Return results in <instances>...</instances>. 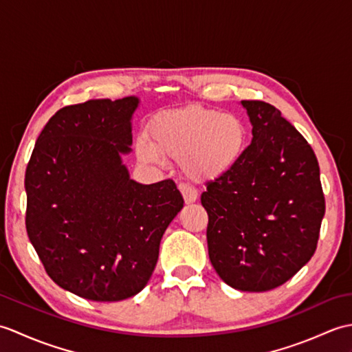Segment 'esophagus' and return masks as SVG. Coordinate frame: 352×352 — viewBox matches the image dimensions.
Returning <instances> with one entry per match:
<instances>
[{
    "label": "esophagus",
    "instance_id": "1",
    "mask_svg": "<svg viewBox=\"0 0 352 352\" xmlns=\"http://www.w3.org/2000/svg\"><path fill=\"white\" fill-rule=\"evenodd\" d=\"M180 190H182V193H183V198H184V201H186V204L195 203L197 198H198V190H197L195 188H193V186L183 183V184H180Z\"/></svg>",
    "mask_w": 352,
    "mask_h": 352
}]
</instances>
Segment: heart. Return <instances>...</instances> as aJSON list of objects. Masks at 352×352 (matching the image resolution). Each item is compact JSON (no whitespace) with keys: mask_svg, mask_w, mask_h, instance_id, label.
Returning <instances> with one entry per match:
<instances>
[{"mask_svg":"<svg viewBox=\"0 0 352 352\" xmlns=\"http://www.w3.org/2000/svg\"><path fill=\"white\" fill-rule=\"evenodd\" d=\"M148 137L138 139L140 160L162 164L164 157L183 160L192 178L207 180L228 170L242 155L246 126L236 115L192 107L169 111L149 124Z\"/></svg>","mask_w":352,"mask_h":352,"instance_id":"obj_1","label":"heart"}]
</instances>
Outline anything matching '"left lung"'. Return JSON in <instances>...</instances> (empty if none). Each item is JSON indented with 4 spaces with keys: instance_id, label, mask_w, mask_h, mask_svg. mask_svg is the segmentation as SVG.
<instances>
[{
    "instance_id": "obj_1",
    "label": "left lung",
    "mask_w": 352,
    "mask_h": 352,
    "mask_svg": "<svg viewBox=\"0 0 352 352\" xmlns=\"http://www.w3.org/2000/svg\"><path fill=\"white\" fill-rule=\"evenodd\" d=\"M252 140L228 170L207 182V245L228 286L266 292L290 280L316 251L325 198L309 142L265 101H242Z\"/></svg>"
}]
</instances>
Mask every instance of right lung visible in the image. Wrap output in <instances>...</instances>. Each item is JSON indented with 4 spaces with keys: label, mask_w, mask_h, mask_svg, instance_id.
Masks as SVG:
<instances>
[{
    "label": "right lung",
    "mask_w": 352,
    "mask_h": 352,
    "mask_svg": "<svg viewBox=\"0 0 352 352\" xmlns=\"http://www.w3.org/2000/svg\"><path fill=\"white\" fill-rule=\"evenodd\" d=\"M136 96L89 100L50 118L25 170V227L50 278L92 301L146 286L160 241L184 199L172 180H130Z\"/></svg>",
    "instance_id": "add662e5"
}]
</instances>
